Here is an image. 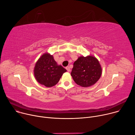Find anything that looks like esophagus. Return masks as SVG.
Wrapping results in <instances>:
<instances>
[{
    "instance_id": "1",
    "label": "esophagus",
    "mask_w": 135,
    "mask_h": 135,
    "mask_svg": "<svg viewBox=\"0 0 135 135\" xmlns=\"http://www.w3.org/2000/svg\"><path fill=\"white\" fill-rule=\"evenodd\" d=\"M66 69H67V70L68 72H69V71H70V67H69V66L66 67Z\"/></svg>"
}]
</instances>
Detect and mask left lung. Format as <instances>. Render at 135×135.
Returning a JSON list of instances; mask_svg holds the SVG:
<instances>
[{
    "label": "left lung",
    "mask_w": 135,
    "mask_h": 135,
    "mask_svg": "<svg viewBox=\"0 0 135 135\" xmlns=\"http://www.w3.org/2000/svg\"><path fill=\"white\" fill-rule=\"evenodd\" d=\"M102 74V68L98 60L94 56L88 55L80 56L74 62L71 76L77 84L86 88L97 82Z\"/></svg>",
    "instance_id": "1"
}]
</instances>
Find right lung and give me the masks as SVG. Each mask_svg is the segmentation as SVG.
<instances>
[{
    "instance_id": "add662e5",
    "label": "right lung",
    "mask_w": 135,
    "mask_h": 135,
    "mask_svg": "<svg viewBox=\"0 0 135 135\" xmlns=\"http://www.w3.org/2000/svg\"><path fill=\"white\" fill-rule=\"evenodd\" d=\"M66 71L62 66L57 65L53 55L49 53L43 54L38 59L33 70L36 81L48 88L56 85Z\"/></svg>"
}]
</instances>
